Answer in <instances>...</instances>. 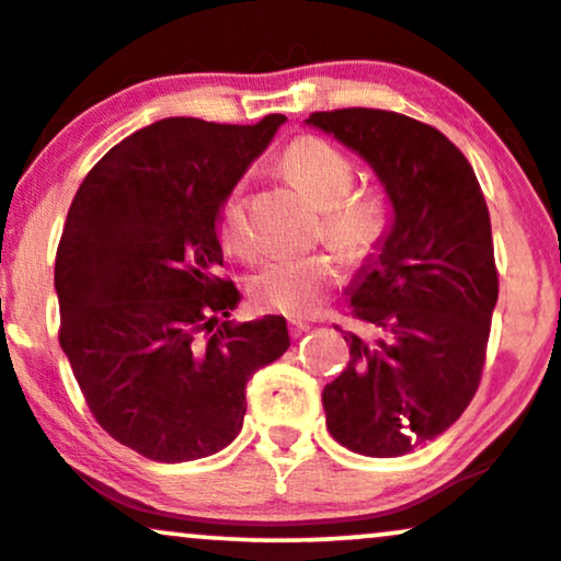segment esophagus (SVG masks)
Instances as JSON below:
<instances>
[{"label":"esophagus","instance_id":"obj_1","mask_svg":"<svg viewBox=\"0 0 561 561\" xmlns=\"http://www.w3.org/2000/svg\"><path fill=\"white\" fill-rule=\"evenodd\" d=\"M288 331H291V335L294 339H301V335H305L307 331H309V325L305 320H288Z\"/></svg>","mask_w":561,"mask_h":561}]
</instances>
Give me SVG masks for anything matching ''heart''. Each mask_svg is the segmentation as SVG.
Wrapping results in <instances>:
<instances>
[{
	"label": "heart",
	"instance_id": "obj_1",
	"mask_svg": "<svg viewBox=\"0 0 561 561\" xmlns=\"http://www.w3.org/2000/svg\"><path fill=\"white\" fill-rule=\"evenodd\" d=\"M283 170L322 209V236L346 260H367L388 228V207L378 194H352L354 162L318 136L296 138L283 154ZM247 178L230 186L220 204L217 236L222 249L249 260L256 252L252 228L247 222ZM341 280V262L331 252L278 254L267 260L249 280L254 305L270 312L305 318L312 314Z\"/></svg>",
	"mask_w": 561,
	"mask_h": 561
}]
</instances>
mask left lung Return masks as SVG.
<instances>
[{
  "instance_id": "1",
  "label": "left lung",
  "mask_w": 561,
  "mask_h": 561,
  "mask_svg": "<svg viewBox=\"0 0 561 561\" xmlns=\"http://www.w3.org/2000/svg\"><path fill=\"white\" fill-rule=\"evenodd\" d=\"M309 125L365 157L393 222L352 283L346 370L325 386L331 436L401 457L459 420L480 386L499 299L491 217L476 170L433 125L388 110L312 112Z\"/></svg>"
}]
</instances>
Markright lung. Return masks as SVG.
<instances>
[{
	"label": "right lung",
	"instance_id": "obj_1",
	"mask_svg": "<svg viewBox=\"0 0 561 561\" xmlns=\"http://www.w3.org/2000/svg\"><path fill=\"white\" fill-rule=\"evenodd\" d=\"M283 115L256 125L164 117L123 138L76 191L57 247L59 346L91 414L154 459L226 449L249 378L291 346L286 320L230 325L217 215Z\"/></svg>",
	"mask_w": 561,
	"mask_h": 561
}]
</instances>
